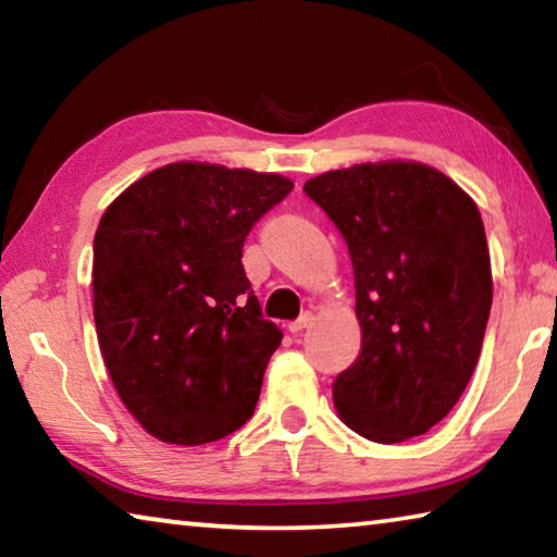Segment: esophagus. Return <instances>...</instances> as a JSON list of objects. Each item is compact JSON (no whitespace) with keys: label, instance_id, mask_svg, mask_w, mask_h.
<instances>
[{"label":"esophagus","instance_id":"esophagus-1","mask_svg":"<svg viewBox=\"0 0 557 557\" xmlns=\"http://www.w3.org/2000/svg\"><path fill=\"white\" fill-rule=\"evenodd\" d=\"M309 324H312V314H309V312H307V314H301V317L297 319V322H292V324H289L287 329H289V332H292V334H295V336H297V334H301V332H305V329H309Z\"/></svg>","mask_w":557,"mask_h":557}]
</instances>
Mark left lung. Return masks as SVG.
<instances>
[{"label":"left lung","instance_id":"1","mask_svg":"<svg viewBox=\"0 0 557 557\" xmlns=\"http://www.w3.org/2000/svg\"><path fill=\"white\" fill-rule=\"evenodd\" d=\"M305 194L348 245L361 354L334 405L366 440L425 435L474 373L492 312V260L476 203L437 169L379 162L309 178Z\"/></svg>","mask_w":557,"mask_h":557}]
</instances>
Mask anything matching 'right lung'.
Wrapping results in <instances>:
<instances>
[{
  "label": "right lung",
  "mask_w": 557,
  "mask_h": 557,
  "mask_svg": "<svg viewBox=\"0 0 557 557\" xmlns=\"http://www.w3.org/2000/svg\"><path fill=\"white\" fill-rule=\"evenodd\" d=\"M295 188L280 174L174 162L125 188L92 240V314L125 408L169 445L250 420L282 342L243 270L252 225Z\"/></svg>",
  "instance_id": "obj_1"
}]
</instances>
